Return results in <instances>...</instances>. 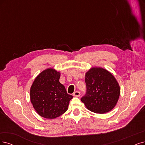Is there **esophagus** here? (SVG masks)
<instances>
[{"mask_svg":"<svg viewBox=\"0 0 145 145\" xmlns=\"http://www.w3.org/2000/svg\"><path fill=\"white\" fill-rule=\"evenodd\" d=\"M73 95L74 96H75V97H79L80 95H81V94H80V93L77 91L74 92V93L73 94Z\"/></svg>","mask_w":145,"mask_h":145,"instance_id":"esophagus-1","label":"esophagus"}]
</instances>
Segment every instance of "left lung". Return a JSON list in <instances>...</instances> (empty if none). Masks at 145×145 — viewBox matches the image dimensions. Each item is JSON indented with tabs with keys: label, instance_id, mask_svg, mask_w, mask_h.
<instances>
[{
	"label": "left lung",
	"instance_id": "1",
	"mask_svg": "<svg viewBox=\"0 0 145 145\" xmlns=\"http://www.w3.org/2000/svg\"><path fill=\"white\" fill-rule=\"evenodd\" d=\"M87 94L82 102L90 111L105 114L113 109L118 101L120 87L110 72L102 67H92L85 73Z\"/></svg>",
	"mask_w": 145,
	"mask_h": 145
}]
</instances>
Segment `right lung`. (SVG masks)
<instances>
[{
    "label": "right lung",
    "instance_id": "obj_1",
    "mask_svg": "<svg viewBox=\"0 0 145 145\" xmlns=\"http://www.w3.org/2000/svg\"><path fill=\"white\" fill-rule=\"evenodd\" d=\"M60 74L54 69H46L36 77L31 86V103L37 113L45 118L54 119L63 114L73 98L59 82Z\"/></svg>",
    "mask_w": 145,
    "mask_h": 145
}]
</instances>
